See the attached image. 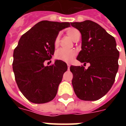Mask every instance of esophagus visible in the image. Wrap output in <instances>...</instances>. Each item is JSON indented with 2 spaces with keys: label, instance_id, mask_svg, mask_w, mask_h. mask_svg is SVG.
I'll list each match as a JSON object with an SVG mask.
<instances>
[{
  "label": "esophagus",
  "instance_id": "obj_1",
  "mask_svg": "<svg viewBox=\"0 0 126 126\" xmlns=\"http://www.w3.org/2000/svg\"><path fill=\"white\" fill-rule=\"evenodd\" d=\"M67 67H68V69H70V65L69 64H67Z\"/></svg>",
  "mask_w": 126,
  "mask_h": 126
}]
</instances>
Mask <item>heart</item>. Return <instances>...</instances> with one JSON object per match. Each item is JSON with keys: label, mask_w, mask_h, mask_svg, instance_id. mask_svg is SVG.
Instances as JSON below:
<instances>
[{"label": "heart", "mask_w": 126, "mask_h": 126, "mask_svg": "<svg viewBox=\"0 0 126 126\" xmlns=\"http://www.w3.org/2000/svg\"><path fill=\"white\" fill-rule=\"evenodd\" d=\"M67 34L73 39L74 41L77 38L80 37V32L78 29L75 28L69 29L67 31ZM59 43V35H57L54 40V46L57 47ZM77 55V51L75 49H67L61 48L58 49L55 53V58L60 61H64L66 63H71Z\"/></svg>", "instance_id": "1"}]
</instances>
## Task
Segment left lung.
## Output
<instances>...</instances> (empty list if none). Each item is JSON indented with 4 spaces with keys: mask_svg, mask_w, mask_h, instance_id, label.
<instances>
[{
    "mask_svg": "<svg viewBox=\"0 0 126 126\" xmlns=\"http://www.w3.org/2000/svg\"><path fill=\"white\" fill-rule=\"evenodd\" d=\"M71 24L82 34V50L77 59L90 64L87 69L71 66L73 89L80 99L96 101L110 90L115 80L120 55L115 38L92 21Z\"/></svg>",
    "mask_w": 126,
    "mask_h": 126,
    "instance_id": "obj_1",
    "label": "left lung"
}]
</instances>
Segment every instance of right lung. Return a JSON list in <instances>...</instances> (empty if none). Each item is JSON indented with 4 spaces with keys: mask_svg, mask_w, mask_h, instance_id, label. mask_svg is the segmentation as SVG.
Returning a JSON list of instances; mask_svg holds the SVG:
<instances>
[{
    "mask_svg": "<svg viewBox=\"0 0 126 126\" xmlns=\"http://www.w3.org/2000/svg\"><path fill=\"white\" fill-rule=\"evenodd\" d=\"M70 23L42 21L23 34L14 51L13 71L19 89L33 103L51 101L56 95L67 64L56 60L45 67L55 51L54 40Z\"/></svg>",
    "mask_w": 126,
    "mask_h": 126,
    "instance_id": "add662e5",
    "label": "right lung"
}]
</instances>
